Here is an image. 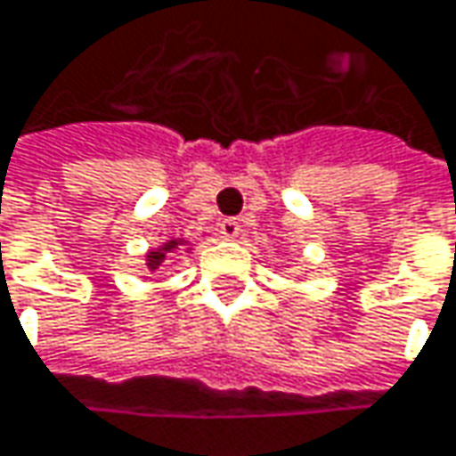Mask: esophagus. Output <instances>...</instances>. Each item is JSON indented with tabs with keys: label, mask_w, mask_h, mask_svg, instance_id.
<instances>
[{
	"label": "esophagus",
	"mask_w": 456,
	"mask_h": 456,
	"mask_svg": "<svg viewBox=\"0 0 456 456\" xmlns=\"http://www.w3.org/2000/svg\"><path fill=\"white\" fill-rule=\"evenodd\" d=\"M219 234H222L224 240H234V237L240 234V222H237V219H224V222L219 224Z\"/></svg>",
	"instance_id": "34e87169"
}]
</instances>
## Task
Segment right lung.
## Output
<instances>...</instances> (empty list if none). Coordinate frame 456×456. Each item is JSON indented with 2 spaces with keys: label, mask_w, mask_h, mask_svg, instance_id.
Returning <instances> with one entry per match:
<instances>
[{
  "label": "right lung",
  "mask_w": 456,
  "mask_h": 456,
  "mask_svg": "<svg viewBox=\"0 0 456 456\" xmlns=\"http://www.w3.org/2000/svg\"><path fill=\"white\" fill-rule=\"evenodd\" d=\"M180 245H185V240H169V242H164L161 248L151 250V253L145 256V266H148L151 271H156L161 264H164V261H167V256H169V253H175Z\"/></svg>",
  "instance_id": "obj_1"
}]
</instances>
